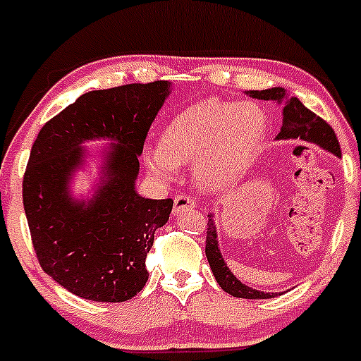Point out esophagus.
<instances>
[{"instance_id": "esophagus-1", "label": "esophagus", "mask_w": 361, "mask_h": 361, "mask_svg": "<svg viewBox=\"0 0 361 361\" xmlns=\"http://www.w3.org/2000/svg\"><path fill=\"white\" fill-rule=\"evenodd\" d=\"M188 207H195V201L190 197V195L178 194L176 197H174V202H173V213L174 214L183 213V211L188 209Z\"/></svg>"}]
</instances>
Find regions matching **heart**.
<instances>
[{
    "mask_svg": "<svg viewBox=\"0 0 361 361\" xmlns=\"http://www.w3.org/2000/svg\"><path fill=\"white\" fill-rule=\"evenodd\" d=\"M267 113L257 103L206 99L174 116L162 147L147 148L150 171L171 178L178 164H190L202 190H220L245 173L267 136Z\"/></svg>",
    "mask_w": 361,
    "mask_h": 361,
    "instance_id": "1",
    "label": "heart"
}]
</instances>
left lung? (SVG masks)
Instances as JSON below:
<instances>
[{"mask_svg":"<svg viewBox=\"0 0 361 361\" xmlns=\"http://www.w3.org/2000/svg\"><path fill=\"white\" fill-rule=\"evenodd\" d=\"M250 96L255 99H264V101H278L281 103L285 99V89L281 87H274V89L267 90H250ZM278 140H302L307 143H314L318 147L325 148V150L332 152L334 155L341 157V147L336 133L332 127L312 113L309 108H305L297 97H290L286 99L285 110H283V126L278 134ZM218 235H216V225H214L213 216L209 214L206 228V257L209 262V267L213 271L214 279L221 290L227 293L234 295L239 298H272L278 297V293H265L258 292V290L250 288V286L243 285L231 271L228 265L225 264L224 257H221L220 248H218Z\"/></svg>","mask_w":361,"mask_h":361,"instance_id":"8db88e82","label":"left lung"}]
</instances>
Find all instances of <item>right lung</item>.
I'll use <instances>...</instances> for the list:
<instances>
[{
    "mask_svg": "<svg viewBox=\"0 0 361 361\" xmlns=\"http://www.w3.org/2000/svg\"><path fill=\"white\" fill-rule=\"evenodd\" d=\"M167 96L164 80L92 90L50 118L32 145L23 180L32 248L43 271L76 297L123 302L148 281L147 255L173 201L141 197L134 183ZM99 137L116 141L104 183L89 203L73 202L67 183L82 163L81 143Z\"/></svg>",
    "mask_w": 361,
    "mask_h": 361,
    "instance_id": "right-lung-1",
    "label": "right lung"
}]
</instances>
